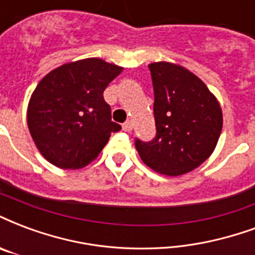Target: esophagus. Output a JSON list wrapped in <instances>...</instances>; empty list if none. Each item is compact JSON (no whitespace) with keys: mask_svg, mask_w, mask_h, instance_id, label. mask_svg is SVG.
<instances>
[{"mask_svg":"<svg viewBox=\"0 0 255 255\" xmlns=\"http://www.w3.org/2000/svg\"><path fill=\"white\" fill-rule=\"evenodd\" d=\"M132 129V122H126L124 124H123V131H126V132H129Z\"/></svg>","mask_w":255,"mask_h":255,"instance_id":"34e87169","label":"esophagus"}]
</instances>
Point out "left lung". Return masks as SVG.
<instances>
[{
  "label": "left lung",
  "instance_id": "1",
  "mask_svg": "<svg viewBox=\"0 0 255 255\" xmlns=\"http://www.w3.org/2000/svg\"><path fill=\"white\" fill-rule=\"evenodd\" d=\"M154 86L156 135L136 139L142 161L165 175L199 167L214 152L223 127V113L214 94L197 75L169 62L148 65Z\"/></svg>",
  "mask_w": 255,
  "mask_h": 255
}]
</instances>
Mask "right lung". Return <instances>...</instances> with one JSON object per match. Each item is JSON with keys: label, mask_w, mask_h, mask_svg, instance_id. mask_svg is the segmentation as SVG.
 Segmentation results:
<instances>
[{"label": "right lung", "mask_w": 255, "mask_h": 255, "mask_svg": "<svg viewBox=\"0 0 255 255\" xmlns=\"http://www.w3.org/2000/svg\"><path fill=\"white\" fill-rule=\"evenodd\" d=\"M123 71L100 58L70 62L37 84L27 111L29 132L37 150L60 169H81L94 161L112 132L104 90Z\"/></svg>", "instance_id": "add662e5"}]
</instances>
